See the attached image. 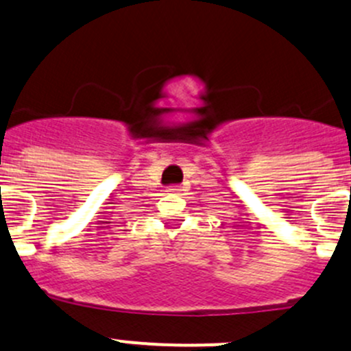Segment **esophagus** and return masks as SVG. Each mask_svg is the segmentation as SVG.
<instances>
[{
	"mask_svg": "<svg viewBox=\"0 0 351 351\" xmlns=\"http://www.w3.org/2000/svg\"><path fill=\"white\" fill-rule=\"evenodd\" d=\"M168 191H169V193H178L180 186H178V185H171V186L168 188Z\"/></svg>",
	"mask_w": 351,
	"mask_h": 351,
	"instance_id": "obj_1",
	"label": "esophagus"
}]
</instances>
